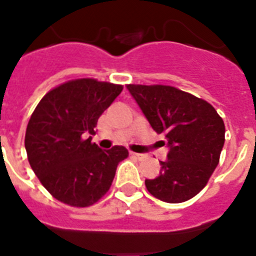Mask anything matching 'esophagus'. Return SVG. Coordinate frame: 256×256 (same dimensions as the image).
<instances>
[{"label": "esophagus", "mask_w": 256, "mask_h": 256, "mask_svg": "<svg viewBox=\"0 0 256 256\" xmlns=\"http://www.w3.org/2000/svg\"><path fill=\"white\" fill-rule=\"evenodd\" d=\"M132 157L136 160H144L145 158V154H141V153H132Z\"/></svg>", "instance_id": "1"}]
</instances>
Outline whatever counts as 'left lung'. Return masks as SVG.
<instances>
[{"mask_svg": "<svg viewBox=\"0 0 256 256\" xmlns=\"http://www.w3.org/2000/svg\"><path fill=\"white\" fill-rule=\"evenodd\" d=\"M150 126L162 134L169 152L158 177L145 180L154 198L186 202L206 185L224 146L223 120L210 103L170 86L128 84Z\"/></svg>", "mask_w": 256, "mask_h": 256, "instance_id": "obj_1", "label": "left lung"}]
</instances>
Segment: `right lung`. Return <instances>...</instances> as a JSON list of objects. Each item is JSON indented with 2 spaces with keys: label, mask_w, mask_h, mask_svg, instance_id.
<instances>
[{
  "label": "right lung",
  "mask_w": 256,
  "mask_h": 256,
  "mask_svg": "<svg viewBox=\"0 0 256 256\" xmlns=\"http://www.w3.org/2000/svg\"><path fill=\"white\" fill-rule=\"evenodd\" d=\"M122 86L78 79L58 86L38 102L25 132L29 164L44 188L64 204L88 206L110 189L124 146L102 150L91 142L98 120Z\"/></svg>",
  "instance_id": "1"
}]
</instances>
